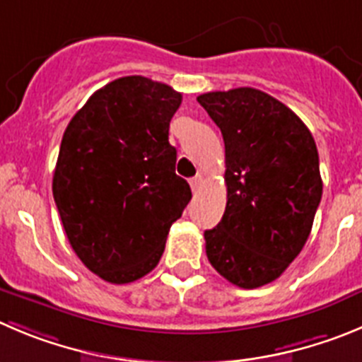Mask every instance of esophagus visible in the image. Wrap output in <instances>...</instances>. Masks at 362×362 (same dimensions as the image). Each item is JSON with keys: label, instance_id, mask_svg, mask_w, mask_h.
<instances>
[{"label": "esophagus", "instance_id": "esophagus-1", "mask_svg": "<svg viewBox=\"0 0 362 362\" xmlns=\"http://www.w3.org/2000/svg\"><path fill=\"white\" fill-rule=\"evenodd\" d=\"M189 184H191L192 191H198V189H200V185L204 184V175H197L194 178H191V182H189Z\"/></svg>", "mask_w": 362, "mask_h": 362}]
</instances>
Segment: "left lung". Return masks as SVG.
<instances>
[{"label": "left lung", "instance_id": "1", "mask_svg": "<svg viewBox=\"0 0 362 362\" xmlns=\"http://www.w3.org/2000/svg\"><path fill=\"white\" fill-rule=\"evenodd\" d=\"M198 103L225 141L227 207L205 230L209 262L243 289L279 279L313 228L323 182L316 143L303 121L252 87L216 90Z\"/></svg>", "mask_w": 362, "mask_h": 362}]
</instances>
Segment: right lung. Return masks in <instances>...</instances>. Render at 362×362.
I'll return each mask as SVG.
<instances>
[{"instance_id": "1", "label": "right lung", "mask_w": 362, "mask_h": 362, "mask_svg": "<svg viewBox=\"0 0 362 362\" xmlns=\"http://www.w3.org/2000/svg\"><path fill=\"white\" fill-rule=\"evenodd\" d=\"M180 103L165 83L123 76L96 90L64 132L53 198L74 253L107 282L150 273L191 200L168 141Z\"/></svg>"}]
</instances>
